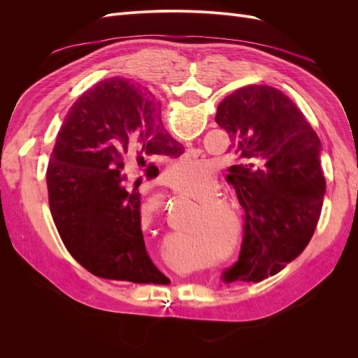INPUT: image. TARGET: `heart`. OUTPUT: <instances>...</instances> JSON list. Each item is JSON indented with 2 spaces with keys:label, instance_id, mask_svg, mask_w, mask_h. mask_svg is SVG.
I'll use <instances>...</instances> for the list:
<instances>
[{
  "label": "heart",
  "instance_id": "obj_1",
  "mask_svg": "<svg viewBox=\"0 0 358 358\" xmlns=\"http://www.w3.org/2000/svg\"><path fill=\"white\" fill-rule=\"evenodd\" d=\"M203 167V166H201ZM197 170V166L191 161H180L178 164L171 166L167 173V180L173 187L185 188L189 185L192 173ZM199 173L194 176L192 185H197V194L201 197H208L201 201V208H199L192 215L191 224L196 227H201V229L216 231L222 225L224 220L221 213L225 216H229L231 220H236V210L233 206L221 199L213 197L218 194V182L213 176H209L208 173H203L201 170H197ZM154 208H159V200L155 199L149 203Z\"/></svg>",
  "mask_w": 358,
  "mask_h": 358
}]
</instances>
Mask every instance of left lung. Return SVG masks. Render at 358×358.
<instances>
[{"label":"left lung","instance_id":"left-lung-1","mask_svg":"<svg viewBox=\"0 0 358 358\" xmlns=\"http://www.w3.org/2000/svg\"><path fill=\"white\" fill-rule=\"evenodd\" d=\"M215 121L230 137L229 169L245 210V236L225 282H259L299 257L318 224L326 178L317 133L285 94L249 85L220 103Z\"/></svg>","mask_w":358,"mask_h":358}]
</instances>
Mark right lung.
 Returning <instances> with one entry per match:
<instances>
[{"label": "right lung", "instance_id": "obj_1", "mask_svg": "<svg viewBox=\"0 0 358 358\" xmlns=\"http://www.w3.org/2000/svg\"><path fill=\"white\" fill-rule=\"evenodd\" d=\"M161 104L122 78L95 83L74 101L48 166L49 206L71 257L92 275L134 284L170 279L149 257L140 192L128 180L158 176L159 155L183 148L161 122Z\"/></svg>", "mask_w": 358, "mask_h": 358}]
</instances>
